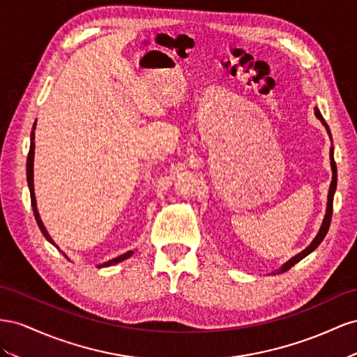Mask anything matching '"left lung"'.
<instances>
[{
  "mask_svg": "<svg viewBox=\"0 0 357 357\" xmlns=\"http://www.w3.org/2000/svg\"><path fill=\"white\" fill-rule=\"evenodd\" d=\"M314 112H315V116H317V118L321 121V124L326 127V130H328V135L331 136V130H329L328 124H326V122H324V118L321 116L320 110H319L317 107H315V109H314ZM331 139H332V137H331ZM331 167H332V182H331L329 195H328V208H326V215H324V220H323V222H321V227H320V230H319V233H317V236L314 238V241H312V242L310 243V245H308L307 248H305L302 252L296 254V256L291 257L289 261L284 263L282 266H281L278 271H273V272H272V275L286 272V271H289L291 266H294V264H296L298 261H301L302 259L307 257L308 254H311L315 248H317V247L320 245L321 241H323V239H324V236H326V233H328L329 226H331V220H332L333 195H335V190H337V165H335V160H333V148H331Z\"/></svg>",
  "mask_w": 357,
  "mask_h": 357,
  "instance_id": "1",
  "label": "left lung"
}]
</instances>
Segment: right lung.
<instances>
[{"mask_svg":"<svg viewBox=\"0 0 357 357\" xmlns=\"http://www.w3.org/2000/svg\"><path fill=\"white\" fill-rule=\"evenodd\" d=\"M34 130H36V122L33 126V131H31V145H29V152H28V158H26V181H28V187H29V195H31V206H33V211H34V217H36V221L38 224L40 230H42V233L45 235V238L52 243V245H55L54 239L50 238V235L47 233L45 224L42 221V218H40V213L37 211V202H36V195H34ZM56 247V245H55ZM58 248V247H56ZM59 250V248H58ZM64 254V252H63ZM131 254H133V251H127L126 254H122V256H118L115 259H112L103 264H98V268H105V266H112V264H116L122 260L128 259ZM64 257H67L64 254Z\"/></svg>","mask_w":357,"mask_h":357,"instance_id":"1","label":"right lung"}]
</instances>
